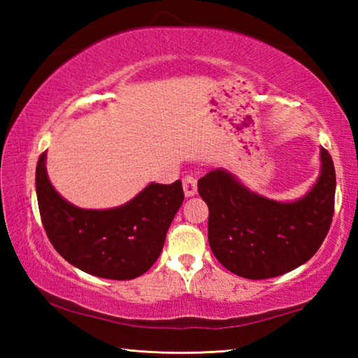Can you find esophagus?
<instances>
[{
    "instance_id": "obj_1",
    "label": "esophagus",
    "mask_w": 358,
    "mask_h": 358,
    "mask_svg": "<svg viewBox=\"0 0 358 358\" xmlns=\"http://www.w3.org/2000/svg\"><path fill=\"white\" fill-rule=\"evenodd\" d=\"M183 189L186 197H191L197 192V178L194 175H186V177H183Z\"/></svg>"
}]
</instances>
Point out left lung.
Segmentation results:
<instances>
[{
	"label": "left lung",
	"mask_w": 358,
	"mask_h": 358,
	"mask_svg": "<svg viewBox=\"0 0 358 358\" xmlns=\"http://www.w3.org/2000/svg\"><path fill=\"white\" fill-rule=\"evenodd\" d=\"M317 183L300 201L282 203L246 189L221 169L197 181L208 205V243L229 271L248 280L287 273L310 260L329 234L335 211L336 175L320 150Z\"/></svg>",
	"instance_id": "1"
}]
</instances>
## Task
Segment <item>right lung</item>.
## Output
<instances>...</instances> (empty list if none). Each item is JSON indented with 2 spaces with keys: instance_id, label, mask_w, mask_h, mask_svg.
<instances>
[{
  "instance_id": "obj_1",
  "label": "right lung",
  "mask_w": 358,
  "mask_h": 358,
  "mask_svg": "<svg viewBox=\"0 0 358 358\" xmlns=\"http://www.w3.org/2000/svg\"><path fill=\"white\" fill-rule=\"evenodd\" d=\"M36 194L42 226L59 256L85 273L107 280H134L156 262L185 199L177 180L151 183L118 208H77L48 181L45 153L36 166Z\"/></svg>"
}]
</instances>
